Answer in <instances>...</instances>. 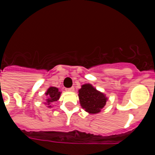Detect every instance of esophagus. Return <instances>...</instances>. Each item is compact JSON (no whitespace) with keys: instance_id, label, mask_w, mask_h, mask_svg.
Instances as JSON below:
<instances>
[{"instance_id":"obj_1","label":"esophagus","mask_w":155,"mask_h":155,"mask_svg":"<svg viewBox=\"0 0 155 155\" xmlns=\"http://www.w3.org/2000/svg\"><path fill=\"white\" fill-rule=\"evenodd\" d=\"M66 91H68V92H73L75 91V89H74V87H71V88H69V89H66Z\"/></svg>"}]
</instances>
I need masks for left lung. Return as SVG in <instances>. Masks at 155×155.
Segmentation results:
<instances>
[{
  "label": "left lung",
  "instance_id": "obj_1",
  "mask_svg": "<svg viewBox=\"0 0 155 155\" xmlns=\"http://www.w3.org/2000/svg\"><path fill=\"white\" fill-rule=\"evenodd\" d=\"M78 92L80 105L88 113H99L106 105L108 100L106 95L97 90L90 83L82 85Z\"/></svg>",
  "mask_w": 155,
  "mask_h": 155
}]
</instances>
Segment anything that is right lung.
Segmentation results:
<instances>
[{
  "mask_svg": "<svg viewBox=\"0 0 155 155\" xmlns=\"http://www.w3.org/2000/svg\"><path fill=\"white\" fill-rule=\"evenodd\" d=\"M60 95H61V92L59 90V89L54 86H50L48 88L47 92H45V95L47 96L45 102L43 103L45 105H47L48 108H51L52 103L57 101L58 99H60Z\"/></svg>",
  "mask_w": 155,
  "mask_h": 155,
  "instance_id": "right-lung-1",
  "label": "right lung"
}]
</instances>
